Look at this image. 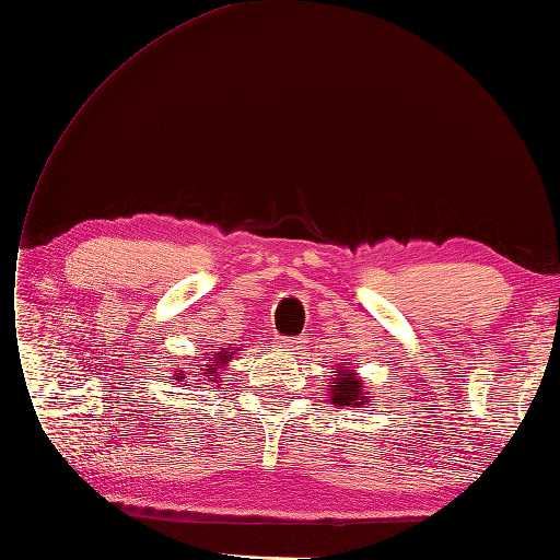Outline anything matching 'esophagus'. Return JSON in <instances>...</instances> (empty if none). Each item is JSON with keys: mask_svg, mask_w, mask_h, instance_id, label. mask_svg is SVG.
<instances>
[{"mask_svg": "<svg viewBox=\"0 0 560 560\" xmlns=\"http://www.w3.org/2000/svg\"><path fill=\"white\" fill-rule=\"evenodd\" d=\"M304 337H293V339H277L275 347L277 351H283V353H298L304 349Z\"/></svg>", "mask_w": 560, "mask_h": 560, "instance_id": "obj_1", "label": "esophagus"}]
</instances>
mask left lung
Here are the masks:
<instances>
[{
  "instance_id": "obj_1",
  "label": "left lung",
  "mask_w": 560,
  "mask_h": 560,
  "mask_svg": "<svg viewBox=\"0 0 560 560\" xmlns=\"http://www.w3.org/2000/svg\"><path fill=\"white\" fill-rule=\"evenodd\" d=\"M330 400L337 407H365L372 393L363 386V378L351 368H337L330 376Z\"/></svg>"
}]
</instances>
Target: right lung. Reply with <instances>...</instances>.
I'll use <instances>...</instances> for the list:
<instances>
[{"mask_svg": "<svg viewBox=\"0 0 560 560\" xmlns=\"http://www.w3.org/2000/svg\"><path fill=\"white\" fill-rule=\"evenodd\" d=\"M240 353V345L237 347H215L209 353L195 355L190 358V363H186V368L174 370L172 378L176 384L184 386H192L195 388H207V386H219L223 378V370L228 368L230 360Z\"/></svg>", "mask_w": 560, "mask_h": 560, "instance_id": "obj_1", "label": "right lung"}]
</instances>
